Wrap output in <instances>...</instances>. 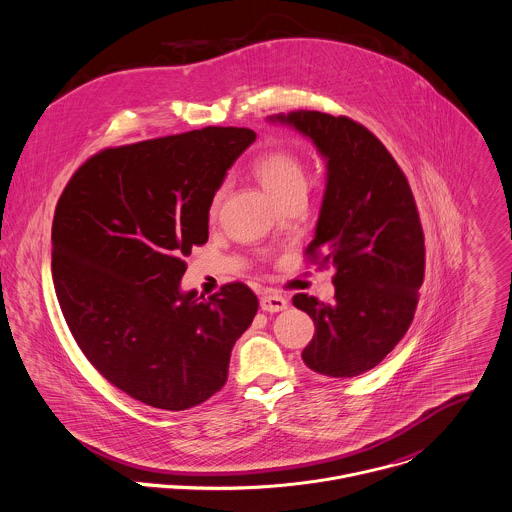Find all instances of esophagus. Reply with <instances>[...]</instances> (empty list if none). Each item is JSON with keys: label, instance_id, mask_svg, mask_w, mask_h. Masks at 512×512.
Listing matches in <instances>:
<instances>
[{"label": "esophagus", "instance_id": "1", "mask_svg": "<svg viewBox=\"0 0 512 512\" xmlns=\"http://www.w3.org/2000/svg\"><path fill=\"white\" fill-rule=\"evenodd\" d=\"M261 309L267 313H279V311L287 309V299L277 293H267L261 297Z\"/></svg>", "mask_w": 512, "mask_h": 512}]
</instances>
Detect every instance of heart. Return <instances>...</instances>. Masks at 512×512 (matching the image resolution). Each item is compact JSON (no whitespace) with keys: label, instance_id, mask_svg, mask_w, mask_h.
Here are the masks:
<instances>
[{"label":"heart","instance_id":"obj_1","mask_svg":"<svg viewBox=\"0 0 512 512\" xmlns=\"http://www.w3.org/2000/svg\"><path fill=\"white\" fill-rule=\"evenodd\" d=\"M253 171L257 179L263 183V187L277 201H283L285 197L297 191H305V185H307L305 171L299 157L287 149H273L259 155L253 163ZM221 199H223V189H219L211 199V205H209L211 217L217 215Z\"/></svg>","mask_w":512,"mask_h":512}]
</instances>
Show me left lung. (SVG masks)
Here are the masks:
<instances>
[{"instance_id":"8db88e82","label":"left lung","mask_w":512,"mask_h":512,"mask_svg":"<svg viewBox=\"0 0 512 512\" xmlns=\"http://www.w3.org/2000/svg\"><path fill=\"white\" fill-rule=\"evenodd\" d=\"M311 139L327 183L307 255L335 267V303L299 293L293 305L315 323L305 365L349 379L377 367L407 333L425 277V235L409 181L361 123L321 111L269 117Z\"/></svg>"}]
</instances>
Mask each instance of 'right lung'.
Here are the masks:
<instances>
[{"label": "right lung", "mask_w": 512, "mask_h": 512, "mask_svg": "<svg viewBox=\"0 0 512 512\" xmlns=\"http://www.w3.org/2000/svg\"><path fill=\"white\" fill-rule=\"evenodd\" d=\"M257 139L205 127L105 149L65 185L51 227V273L89 363L129 397L185 411L227 381L259 301L243 283L209 299L181 291L183 257L209 239V205Z\"/></svg>", "instance_id": "1"}]
</instances>
